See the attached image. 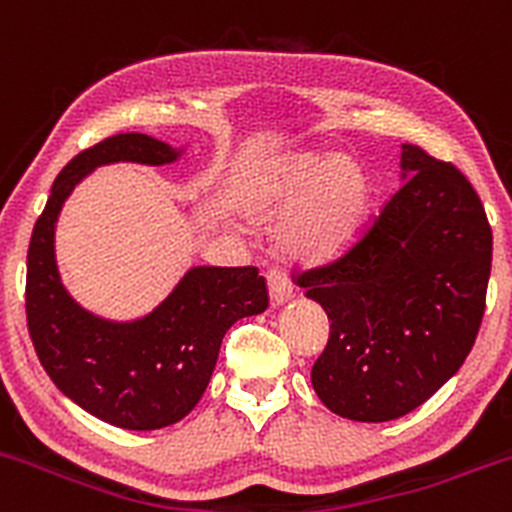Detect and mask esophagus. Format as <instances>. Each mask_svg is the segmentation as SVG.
Wrapping results in <instances>:
<instances>
[{
    "label": "esophagus",
    "instance_id": "1",
    "mask_svg": "<svg viewBox=\"0 0 512 512\" xmlns=\"http://www.w3.org/2000/svg\"><path fill=\"white\" fill-rule=\"evenodd\" d=\"M268 296H271L273 308L283 306V303L291 301V296H293V288H291V283H288V278L283 276L281 271H276V268L268 273Z\"/></svg>",
    "mask_w": 512,
    "mask_h": 512
}]
</instances>
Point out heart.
Segmentation results:
<instances>
[{
	"mask_svg": "<svg viewBox=\"0 0 512 512\" xmlns=\"http://www.w3.org/2000/svg\"><path fill=\"white\" fill-rule=\"evenodd\" d=\"M249 214L291 209L278 231L283 254L323 263L346 254L363 234L371 186L343 154H286L268 161L241 189Z\"/></svg>",
	"mask_w": 512,
	"mask_h": 512,
	"instance_id": "b5f03b06",
	"label": "heart"
}]
</instances>
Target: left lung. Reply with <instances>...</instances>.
Instances as JSON below:
<instances>
[{
    "instance_id": "8db88e82",
    "label": "left lung",
    "mask_w": 512,
    "mask_h": 512,
    "mask_svg": "<svg viewBox=\"0 0 512 512\" xmlns=\"http://www.w3.org/2000/svg\"><path fill=\"white\" fill-rule=\"evenodd\" d=\"M401 181L346 256L298 276L331 321L313 391L348 421L423 406L463 366L483 321L493 234L478 194L413 144L401 146Z\"/></svg>"
}]
</instances>
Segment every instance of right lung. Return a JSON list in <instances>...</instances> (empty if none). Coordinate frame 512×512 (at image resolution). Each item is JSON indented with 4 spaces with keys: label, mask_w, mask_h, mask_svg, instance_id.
<instances>
[{
    "label": "right lung",
    "mask_w": 512,
    "mask_h": 512,
    "mask_svg": "<svg viewBox=\"0 0 512 512\" xmlns=\"http://www.w3.org/2000/svg\"><path fill=\"white\" fill-rule=\"evenodd\" d=\"M184 146L149 134H116L74 156L52 184L27 254V323L54 386L86 413L126 430H156L194 411L226 331L268 308L258 268L191 266L146 316L111 321L86 311L62 283L57 221L64 201L94 169L116 161L174 164Z\"/></svg>",
    "instance_id": "add662e5"
}]
</instances>
